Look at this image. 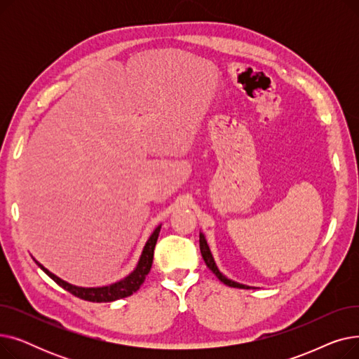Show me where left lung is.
Instances as JSON below:
<instances>
[{"mask_svg":"<svg viewBox=\"0 0 359 359\" xmlns=\"http://www.w3.org/2000/svg\"><path fill=\"white\" fill-rule=\"evenodd\" d=\"M199 248H201V253H202V257H203V260H205V263H206V266H208V268L215 273V276H217L221 282H224L225 285L233 287V288L250 290V287H248V285H243V284H238V282L229 279L227 276L222 275V273L219 272V269H218V268H217V265H215V260H214V257H212V253H211V250H210L208 243H206L205 236H203L202 233H199Z\"/></svg>","mask_w":359,"mask_h":359,"instance_id":"8db88e82","label":"left lung"}]
</instances>
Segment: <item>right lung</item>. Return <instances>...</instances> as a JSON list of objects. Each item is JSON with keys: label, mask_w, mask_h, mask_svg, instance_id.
Returning <instances> with one entry per match:
<instances>
[{"label": "right lung", "mask_w": 359, "mask_h": 359, "mask_svg": "<svg viewBox=\"0 0 359 359\" xmlns=\"http://www.w3.org/2000/svg\"><path fill=\"white\" fill-rule=\"evenodd\" d=\"M160 229H161V225H158V227L154 230V233L151 234V237L148 238V241L145 243L142 255L138 260V265L134 269V272H130L122 280L115 282V284H110L107 287L83 288V287L71 285V284H68V282L62 280L61 278H58L56 275H53L52 272H49L34 257H33V260L36 262V265L39 266L49 278H52L56 282V284L62 287L64 290H67L68 292H71L72 295L79 297L81 299H86V301H91V303H110V301L121 299V298L132 295L135 291H138L140 287L144 284L145 276L149 273L151 265H153L154 248H156V243H157V238H158V234H160Z\"/></svg>", "instance_id": "add662e5"}]
</instances>
